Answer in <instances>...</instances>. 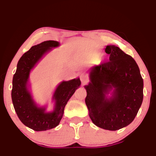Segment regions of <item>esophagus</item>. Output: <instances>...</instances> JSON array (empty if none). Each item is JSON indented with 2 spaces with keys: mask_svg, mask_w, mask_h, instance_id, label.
<instances>
[{
  "mask_svg": "<svg viewBox=\"0 0 156 156\" xmlns=\"http://www.w3.org/2000/svg\"><path fill=\"white\" fill-rule=\"evenodd\" d=\"M80 79L81 82H82L83 84H84V83L88 82V76H87V74L84 73H81L80 74Z\"/></svg>",
  "mask_w": 156,
  "mask_h": 156,
  "instance_id": "esophagus-1",
  "label": "esophagus"
}]
</instances>
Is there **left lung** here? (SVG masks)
I'll list each match as a JSON object with an SVG mask.
<instances>
[{
  "instance_id": "8db88e82",
  "label": "left lung",
  "mask_w": 156,
  "mask_h": 156,
  "mask_svg": "<svg viewBox=\"0 0 156 156\" xmlns=\"http://www.w3.org/2000/svg\"><path fill=\"white\" fill-rule=\"evenodd\" d=\"M105 52L109 61L90 69V82L84 86L85 103L96 126L116 131L129 125L137 115L144 98V80L136 61L119 47L107 45Z\"/></svg>"
}]
</instances>
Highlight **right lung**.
<instances>
[{
  "label": "right lung",
  "mask_w": 156,
  "mask_h": 156,
  "mask_svg": "<svg viewBox=\"0 0 156 156\" xmlns=\"http://www.w3.org/2000/svg\"><path fill=\"white\" fill-rule=\"evenodd\" d=\"M59 45L58 42L48 40L32 47L19 59L12 78L11 97L15 111L23 124L36 131H47L59 125L66 104L81 84L80 78L62 82L53 94L55 104L52 112H45V108L37 106L33 99L27 89L30 72L44 54Z\"/></svg>",
  "instance_id": "1"
}]
</instances>
